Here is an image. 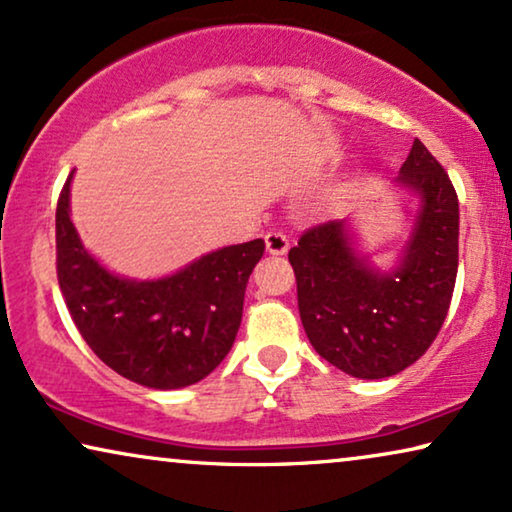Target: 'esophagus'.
I'll use <instances>...</instances> for the list:
<instances>
[{"instance_id": "34e87169", "label": "esophagus", "mask_w": 512, "mask_h": 512, "mask_svg": "<svg viewBox=\"0 0 512 512\" xmlns=\"http://www.w3.org/2000/svg\"><path fill=\"white\" fill-rule=\"evenodd\" d=\"M265 249H268V254L272 256H284L286 251H289V237L272 230V233L265 235Z\"/></svg>"}]
</instances>
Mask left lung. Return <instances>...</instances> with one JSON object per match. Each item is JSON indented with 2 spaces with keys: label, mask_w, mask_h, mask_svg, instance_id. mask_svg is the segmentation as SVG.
<instances>
[{
  "label": "left lung",
  "mask_w": 512,
  "mask_h": 512,
  "mask_svg": "<svg viewBox=\"0 0 512 512\" xmlns=\"http://www.w3.org/2000/svg\"><path fill=\"white\" fill-rule=\"evenodd\" d=\"M396 188L417 202V212L389 270L359 251L349 219L310 228L289 251L300 321L312 347L361 380L398 375L431 347L457 279L459 200L419 139Z\"/></svg>",
  "instance_id": "obj_1"
}]
</instances>
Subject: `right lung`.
<instances>
[{"label":"right lung","instance_id":"1","mask_svg":"<svg viewBox=\"0 0 512 512\" xmlns=\"http://www.w3.org/2000/svg\"><path fill=\"white\" fill-rule=\"evenodd\" d=\"M72 177L55 212V249L60 291L83 340L111 370L142 387L170 391L200 382L233 347L265 242L209 251L158 279L116 275L76 233Z\"/></svg>","mask_w":512,"mask_h":512}]
</instances>
